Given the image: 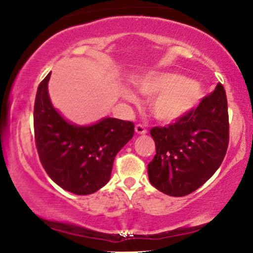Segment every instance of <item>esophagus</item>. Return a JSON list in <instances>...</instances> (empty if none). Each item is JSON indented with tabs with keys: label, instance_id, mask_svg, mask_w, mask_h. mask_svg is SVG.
I'll list each match as a JSON object with an SVG mask.
<instances>
[{
	"label": "esophagus",
	"instance_id": "esophagus-1",
	"mask_svg": "<svg viewBox=\"0 0 253 253\" xmlns=\"http://www.w3.org/2000/svg\"><path fill=\"white\" fill-rule=\"evenodd\" d=\"M134 129H135L136 134H146V133H147L146 128H145L143 125H136Z\"/></svg>",
	"mask_w": 253,
	"mask_h": 253
}]
</instances>
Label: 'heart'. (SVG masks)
Segmentation results:
<instances>
[{
	"label": "heart",
	"instance_id": "obj_1",
	"mask_svg": "<svg viewBox=\"0 0 253 253\" xmlns=\"http://www.w3.org/2000/svg\"><path fill=\"white\" fill-rule=\"evenodd\" d=\"M135 86L144 96H155L150 104L151 114L162 124H173L187 117L205 94L199 82L175 72H149L136 78ZM121 96L129 103L138 101L128 88L121 89Z\"/></svg>",
	"mask_w": 253,
	"mask_h": 253
}]
</instances>
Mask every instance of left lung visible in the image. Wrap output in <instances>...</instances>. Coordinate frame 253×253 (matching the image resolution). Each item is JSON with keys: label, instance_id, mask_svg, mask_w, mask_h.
<instances>
[{"label": "left lung", "instance_id": "obj_1", "mask_svg": "<svg viewBox=\"0 0 253 253\" xmlns=\"http://www.w3.org/2000/svg\"><path fill=\"white\" fill-rule=\"evenodd\" d=\"M156 156L147 165L151 184L170 196L199 189L219 169L228 146L225 89L215 90L196 109L168 127H153Z\"/></svg>", "mask_w": 253, "mask_h": 253}]
</instances>
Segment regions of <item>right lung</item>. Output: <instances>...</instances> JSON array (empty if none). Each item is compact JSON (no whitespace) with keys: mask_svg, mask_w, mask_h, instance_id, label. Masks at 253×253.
Wrapping results in <instances>:
<instances>
[{"mask_svg":"<svg viewBox=\"0 0 253 253\" xmlns=\"http://www.w3.org/2000/svg\"><path fill=\"white\" fill-rule=\"evenodd\" d=\"M51 72L38 86L34 136L40 162L52 181L76 195H89L110 179L117 153L132 139L134 125L103 118L88 126L71 124L48 95Z\"/></svg>","mask_w":253,"mask_h":253,"instance_id":"obj_1","label":"right lung"}]
</instances>
